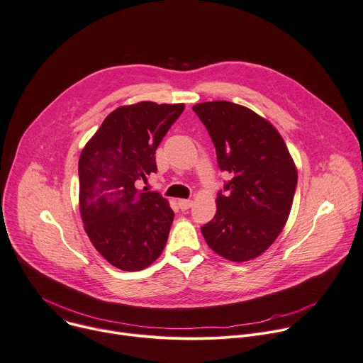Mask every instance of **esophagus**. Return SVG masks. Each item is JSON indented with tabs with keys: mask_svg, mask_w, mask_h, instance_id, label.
<instances>
[{
	"mask_svg": "<svg viewBox=\"0 0 363 363\" xmlns=\"http://www.w3.org/2000/svg\"><path fill=\"white\" fill-rule=\"evenodd\" d=\"M191 205H193L191 200H187V199H180V200H179V208H180L182 211H187V209H190V208H191Z\"/></svg>",
	"mask_w": 363,
	"mask_h": 363,
	"instance_id": "34e87169",
	"label": "esophagus"
}]
</instances>
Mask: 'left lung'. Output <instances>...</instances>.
<instances>
[{
    "mask_svg": "<svg viewBox=\"0 0 363 363\" xmlns=\"http://www.w3.org/2000/svg\"><path fill=\"white\" fill-rule=\"evenodd\" d=\"M219 167L232 174L216 197V215L202 226L218 255L245 262L264 254L290 216L297 167L277 128L252 109L228 101L196 104Z\"/></svg>",
    "mask_w": 363,
    "mask_h": 363,
    "instance_id": "obj_1",
    "label": "left lung"
}]
</instances>
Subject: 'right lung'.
<instances>
[{"mask_svg":"<svg viewBox=\"0 0 363 363\" xmlns=\"http://www.w3.org/2000/svg\"><path fill=\"white\" fill-rule=\"evenodd\" d=\"M184 104L143 101L112 111L79 157V209L96 251L115 268L140 271L163 252L174 213L135 183L157 172L155 150Z\"/></svg>","mask_w":363,"mask_h":363,"instance_id":"right-lung-1","label":"right lung"}]
</instances>
